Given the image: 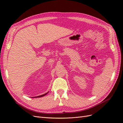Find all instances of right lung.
<instances>
[{"label":"right lung","instance_id":"add662e5","mask_svg":"<svg viewBox=\"0 0 123 123\" xmlns=\"http://www.w3.org/2000/svg\"><path fill=\"white\" fill-rule=\"evenodd\" d=\"M48 92L44 94L41 95H39V96H35V97H33V98H41V97H43V96H44V95H46V94H47V93H48Z\"/></svg>","mask_w":123,"mask_h":123}]
</instances>
